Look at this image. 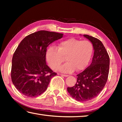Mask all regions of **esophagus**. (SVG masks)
Here are the masks:
<instances>
[{
    "label": "esophagus",
    "mask_w": 122,
    "mask_h": 122,
    "mask_svg": "<svg viewBox=\"0 0 122 122\" xmlns=\"http://www.w3.org/2000/svg\"><path fill=\"white\" fill-rule=\"evenodd\" d=\"M61 76H65V77H67V76H68V75H66V74H61Z\"/></svg>",
    "instance_id": "esophagus-1"
}]
</instances>
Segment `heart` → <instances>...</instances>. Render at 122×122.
I'll use <instances>...</instances> for the list:
<instances>
[{
  "mask_svg": "<svg viewBox=\"0 0 122 122\" xmlns=\"http://www.w3.org/2000/svg\"><path fill=\"white\" fill-rule=\"evenodd\" d=\"M93 45L89 40L71 38L61 41L58 48L51 46L46 53V59L50 67L57 71L66 57L67 62L60 68L63 73H71L75 69L80 71L88 65L92 52Z\"/></svg>",
  "mask_w": 122,
  "mask_h": 122,
  "instance_id": "heart-1",
  "label": "heart"
}]
</instances>
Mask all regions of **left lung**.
Instances as JSON below:
<instances>
[{"mask_svg":"<svg viewBox=\"0 0 122 122\" xmlns=\"http://www.w3.org/2000/svg\"><path fill=\"white\" fill-rule=\"evenodd\" d=\"M94 47L92 62L88 67L77 75L75 86L68 87L72 97L79 102L89 101L98 95L108 80L110 58L104 45L99 39L84 34Z\"/></svg>","mask_w":122,"mask_h":122,"instance_id":"left-lung-1","label":"left lung"}]
</instances>
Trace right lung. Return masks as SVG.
I'll return each instance as SVG.
<instances>
[{"label":"right lung","instance_id":"add662e5","mask_svg":"<svg viewBox=\"0 0 122 122\" xmlns=\"http://www.w3.org/2000/svg\"><path fill=\"white\" fill-rule=\"evenodd\" d=\"M63 35L39 30L26 36L18 45L12 57L11 75L14 86L24 95H40L57 74L46 65L47 48Z\"/></svg>","mask_w":122,"mask_h":122}]
</instances>
